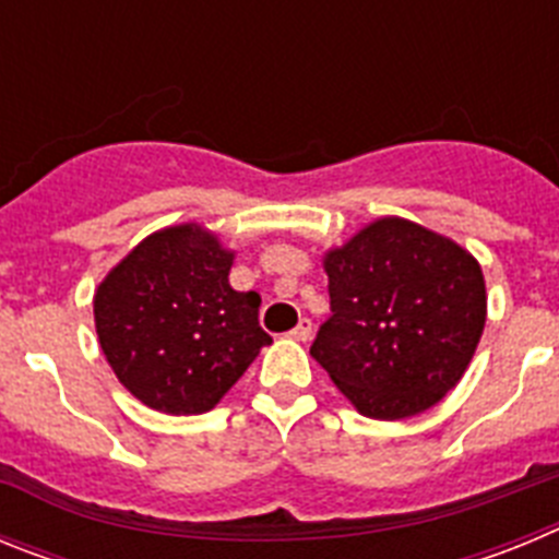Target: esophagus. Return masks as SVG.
Returning <instances> with one entry per match:
<instances>
[{
	"mask_svg": "<svg viewBox=\"0 0 559 559\" xmlns=\"http://www.w3.org/2000/svg\"><path fill=\"white\" fill-rule=\"evenodd\" d=\"M310 333H313V324H310V319H299V324H296V328L290 330V338L308 341Z\"/></svg>",
	"mask_w": 559,
	"mask_h": 559,
	"instance_id": "1",
	"label": "esophagus"
}]
</instances>
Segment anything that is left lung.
I'll return each mask as SVG.
<instances>
[{
  "label": "left lung",
  "instance_id": "1",
  "mask_svg": "<svg viewBox=\"0 0 559 559\" xmlns=\"http://www.w3.org/2000/svg\"><path fill=\"white\" fill-rule=\"evenodd\" d=\"M330 319L313 355L372 419H406L445 397L487 322L476 257L406 218H378L324 254Z\"/></svg>",
  "mask_w": 559,
  "mask_h": 559
}]
</instances>
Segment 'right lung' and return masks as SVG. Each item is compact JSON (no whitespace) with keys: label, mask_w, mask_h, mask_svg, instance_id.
Masks as SVG:
<instances>
[{"label":"right lung","mask_w":559,"mask_h":559,"mask_svg":"<svg viewBox=\"0 0 559 559\" xmlns=\"http://www.w3.org/2000/svg\"><path fill=\"white\" fill-rule=\"evenodd\" d=\"M235 251L199 224L153 231L95 290V328L117 380L162 414L221 403L271 335L260 296L229 285Z\"/></svg>","instance_id":"1"}]
</instances>
